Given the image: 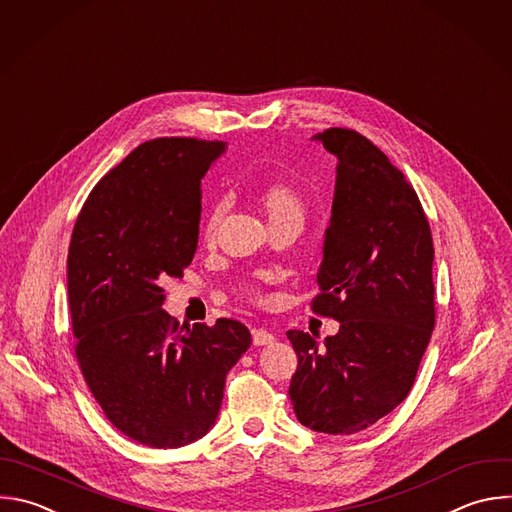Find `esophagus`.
Here are the masks:
<instances>
[{"label": "esophagus", "mask_w": 512, "mask_h": 512, "mask_svg": "<svg viewBox=\"0 0 512 512\" xmlns=\"http://www.w3.org/2000/svg\"><path fill=\"white\" fill-rule=\"evenodd\" d=\"M275 342V335L263 327H257L253 329V344L255 346H269Z\"/></svg>", "instance_id": "esophagus-1"}]
</instances>
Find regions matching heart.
<instances>
[{
  "mask_svg": "<svg viewBox=\"0 0 512 512\" xmlns=\"http://www.w3.org/2000/svg\"><path fill=\"white\" fill-rule=\"evenodd\" d=\"M255 201L261 209V213L267 219L269 229H281V227H297L301 231V227L305 225L307 219V199L303 195V191L289 183V181H271L267 185H263L257 195ZM223 219V205L217 203L211 207V211L207 213L203 227H201V237L203 243L211 245L215 241L217 229L221 225ZM241 295L249 297V299H261V291L255 285H247L241 289Z\"/></svg>",
  "mask_w": 512,
  "mask_h": 512,
  "instance_id": "heart-1",
  "label": "heart"
}]
</instances>
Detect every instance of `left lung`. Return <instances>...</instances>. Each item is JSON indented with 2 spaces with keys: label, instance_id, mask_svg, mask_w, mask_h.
<instances>
[{
  "label": "left lung",
  "instance_id": "obj_1",
  "mask_svg": "<svg viewBox=\"0 0 512 512\" xmlns=\"http://www.w3.org/2000/svg\"><path fill=\"white\" fill-rule=\"evenodd\" d=\"M315 138L339 162L311 311L339 331L321 348L287 331L297 354L289 398L303 426L356 434L412 390L436 323L434 245L414 187L378 146L352 128Z\"/></svg>",
  "mask_w": 512,
  "mask_h": 512
}]
</instances>
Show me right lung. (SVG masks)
Instances as JSON below:
<instances>
[{
	"label": "right lung",
	"mask_w": 512,
	"mask_h": 512,
	"mask_svg": "<svg viewBox=\"0 0 512 512\" xmlns=\"http://www.w3.org/2000/svg\"><path fill=\"white\" fill-rule=\"evenodd\" d=\"M223 148L181 136L142 142L96 183L72 231L78 366L114 428L150 448L211 430L225 376L251 346L237 319L181 327L162 309V283L183 277L195 257L201 179Z\"/></svg>",
	"instance_id": "obj_1"
}]
</instances>
